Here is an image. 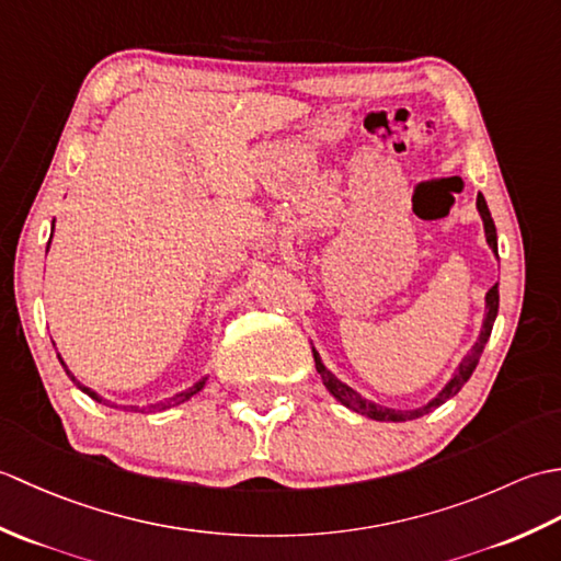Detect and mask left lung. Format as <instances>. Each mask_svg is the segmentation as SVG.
Instances as JSON below:
<instances>
[{"label": "left lung", "mask_w": 561, "mask_h": 561, "mask_svg": "<svg viewBox=\"0 0 561 561\" xmlns=\"http://www.w3.org/2000/svg\"><path fill=\"white\" fill-rule=\"evenodd\" d=\"M478 209H480V217H482V221H484L486 243H490V248L494 250V255H496V229H494L492 214H490V207H486V202H484L482 193L478 195ZM496 311H499V284H494V287H492L490 291H486V313H484V323H482L480 340L474 342V347L470 350V354L465 356V359L460 362L458 371L453 374V378L448 380L446 388L440 390L432 402H426V404H422V408H416V410H404V412H400V410H388V408H380V404H376V402H371V400L362 398L359 392H354L350 386H344L342 380H337L335 376H332V374L328 371V368L323 366V362H320L318 352L313 350L316 368H318L320 378H323L325 388L330 390V396L337 398V400L344 404V408H350V410L359 412V414H364V416H371V420H376V422H408V420H416V416H424V414H428L432 410H436L438 404H444L448 398L456 396V392H458L465 383H468V378L472 376L474 366H478L480 356H482V352H484V344H486V340H490V335H492V325H494V320H496Z\"/></svg>", "instance_id": "1"}]
</instances>
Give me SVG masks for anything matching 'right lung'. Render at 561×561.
<instances>
[{
	"instance_id": "right-lung-1",
	"label": "right lung",
	"mask_w": 561,
	"mask_h": 561,
	"mask_svg": "<svg viewBox=\"0 0 561 561\" xmlns=\"http://www.w3.org/2000/svg\"><path fill=\"white\" fill-rule=\"evenodd\" d=\"M53 229H55V221H53ZM47 248H50V241H47ZM59 356V354H57ZM59 364H62L65 366V371H67V376L71 378V380H75V383L83 390V392H87V396L89 398H93V400H96V402H103V404H111L108 400H103L101 396H99V392H93L91 388H87V386H81L79 383V380L75 378V376H71V371H69V368H67V364L62 362V359H59ZM205 383H207V378H202V380H197V383L195 386H190L187 390H183V392H178V396H173V398H165V400H161V402H153V404H147V408H141V410H147V412H161V410H169V408H173V404H181V402H185V400H190V398H193L195 396V392H199L202 388H205ZM111 408H115V404H111ZM129 410H139V408H129Z\"/></svg>"
}]
</instances>
